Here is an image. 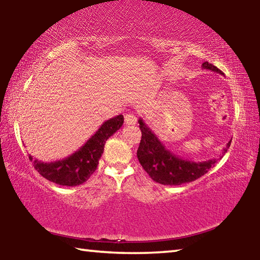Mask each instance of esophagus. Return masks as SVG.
Masks as SVG:
<instances>
[{
	"mask_svg": "<svg viewBox=\"0 0 260 260\" xmlns=\"http://www.w3.org/2000/svg\"><path fill=\"white\" fill-rule=\"evenodd\" d=\"M136 121H138V118L135 117L134 113L128 112L125 114V124L128 125V126H134L136 124Z\"/></svg>",
	"mask_w": 260,
	"mask_h": 260,
	"instance_id": "obj_1",
	"label": "esophagus"
}]
</instances>
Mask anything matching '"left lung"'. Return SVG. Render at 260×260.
Segmentation results:
<instances>
[{
    "label": "left lung",
    "mask_w": 260,
    "mask_h": 260,
    "mask_svg": "<svg viewBox=\"0 0 260 260\" xmlns=\"http://www.w3.org/2000/svg\"><path fill=\"white\" fill-rule=\"evenodd\" d=\"M202 68L222 74L218 68L210 64L209 61H204L202 64ZM139 124L140 129L142 132V138H141L136 155H138L140 164L150 175L153 181L167 184V186H179L182 183L191 182L208 173V171L212 169L217 162L215 158L204 161L183 159L170 151L141 118L139 119ZM231 141L227 143L226 148H223L222 153L218 159H221L222 156L227 152V149L231 146Z\"/></svg>",
    "instance_id": "1"
}]
</instances>
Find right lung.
<instances>
[{"label":"right lung","mask_w":260,"mask_h":260,"mask_svg":"<svg viewBox=\"0 0 260 260\" xmlns=\"http://www.w3.org/2000/svg\"><path fill=\"white\" fill-rule=\"evenodd\" d=\"M122 124V114L104 121L96 133L87 140L80 149L64 159L45 162L34 159L30 155L28 158L30 161H33L34 169L49 181L67 187L79 186L87 181L98 169L99 160L104 151L105 142L120 128Z\"/></svg>","instance_id":"1"}]
</instances>
